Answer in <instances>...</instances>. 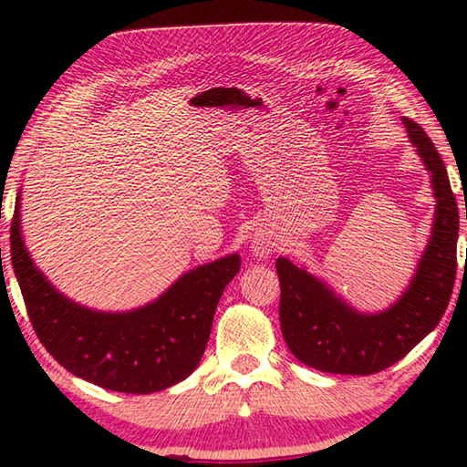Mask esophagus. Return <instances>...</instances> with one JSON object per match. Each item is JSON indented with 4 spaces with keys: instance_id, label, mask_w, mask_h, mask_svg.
Segmentation results:
<instances>
[{
    "instance_id": "esophagus-1",
    "label": "esophagus",
    "mask_w": 467,
    "mask_h": 467,
    "mask_svg": "<svg viewBox=\"0 0 467 467\" xmlns=\"http://www.w3.org/2000/svg\"><path fill=\"white\" fill-rule=\"evenodd\" d=\"M274 249V239L264 231H257L251 236V251L255 257H267Z\"/></svg>"
}]
</instances>
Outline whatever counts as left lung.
I'll list each match as a JSON object with an SVG mask.
<instances>
[{
  "instance_id": "1",
  "label": "left lung",
  "mask_w": 467,
  "mask_h": 467,
  "mask_svg": "<svg viewBox=\"0 0 467 467\" xmlns=\"http://www.w3.org/2000/svg\"><path fill=\"white\" fill-rule=\"evenodd\" d=\"M401 123L431 172L437 200L429 243L401 296L383 311L362 313L305 267L275 259L282 336L303 365L323 373L373 375L391 367L439 326L451 298L460 233L455 195L431 138L412 119Z\"/></svg>"
}]
</instances>
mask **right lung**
I'll return each mask as SVG.
<instances>
[{
    "mask_svg": "<svg viewBox=\"0 0 467 467\" xmlns=\"http://www.w3.org/2000/svg\"><path fill=\"white\" fill-rule=\"evenodd\" d=\"M16 280L47 352L84 381L121 393H154L193 373L208 344L226 284L241 270L236 253L203 264L140 309L94 311L67 298L35 265L20 226V193L10 228Z\"/></svg>",
    "mask_w": 467,
    "mask_h": 467,
    "instance_id": "1",
    "label": "right lung"
}]
</instances>
